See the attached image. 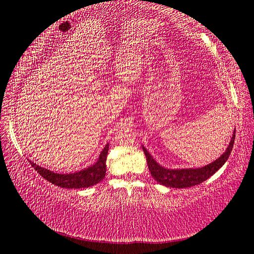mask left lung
<instances>
[{"mask_svg": "<svg viewBox=\"0 0 254 254\" xmlns=\"http://www.w3.org/2000/svg\"><path fill=\"white\" fill-rule=\"evenodd\" d=\"M234 139H236V128L233 131V135L231 137L229 145L225 150L224 153L216 159L210 164H206L202 168H194V169H168L159 164L153 159L147 150L142 145L143 152L146 156L147 167H149L150 173L156 182H159L162 186L168 188H175V189H183L190 188L196 184H200L205 180L209 179L211 175H213L222 165L227 162L229 159L230 153H231Z\"/></svg>", "mask_w": 254, "mask_h": 254, "instance_id": "8db88e82", "label": "left lung"}]
</instances>
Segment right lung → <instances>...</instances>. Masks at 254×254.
<instances>
[{
    "mask_svg": "<svg viewBox=\"0 0 254 254\" xmlns=\"http://www.w3.org/2000/svg\"><path fill=\"white\" fill-rule=\"evenodd\" d=\"M108 151L109 143L104 146V149L99 155L98 161L93 165H90V167L74 173L60 174L40 167L32 161H30V163L41 177H43L54 186L65 189H83L94 186L104 179L105 172H107V164L105 163H107Z\"/></svg>",
    "mask_w": 254,
    "mask_h": 254,
    "instance_id": "right-lung-1",
    "label": "right lung"
}]
</instances>
